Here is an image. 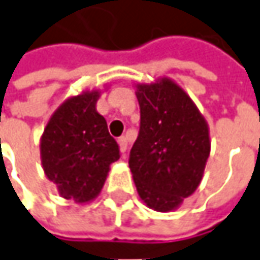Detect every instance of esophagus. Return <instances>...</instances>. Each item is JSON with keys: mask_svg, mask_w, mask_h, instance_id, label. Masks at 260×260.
Instances as JSON below:
<instances>
[{"mask_svg": "<svg viewBox=\"0 0 260 260\" xmlns=\"http://www.w3.org/2000/svg\"><path fill=\"white\" fill-rule=\"evenodd\" d=\"M117 143H119V147H120V151L124 154L127 151V146H128V143H127V139L126 137H120L119 140H117Z\"/></svg>", "mask_w": 260, "mask_h": 260, "instance_id": "34e87169", "label": "esophagus"}]
</instances>
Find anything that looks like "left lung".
Wrapping results in <instances>:
<instances>
[{"instance_id": "left-lung-1", "label": "left lung", "mask_w": 260, "mask_h": 260, "mask_svg": "<svg viewBox=\"0 0 260 260\" xmlns=\"http://www.w3.org/2000/svg\"><path fill=\"white\" fill-rule=\"evenodd\" d=\"M140 132L128 167L141 201L158 212L177 209L195 192L211 151L209 127L173 79L136 83Z\"/></svg>"}]
</instances>
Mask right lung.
I'll return each mask as SVG.
<instances>
[{
	"mask_svg": "<svg viewBox=\"0 0 260 260\" xmlns=\"http://www.w3.org/2000/svg\"><path fill=\"white\" fill-rule=\"evenodd\" d=\"M99 89L71 96L53 112L41 136V162L59 195L76 204L93 201L105 185L119 146L98 113Z\"/></svg>",
	"mask_w": 260,
	"mask_h": 260,
	"instance_id": "obj_1",
	"label": "right lung"
}]
</instances>
